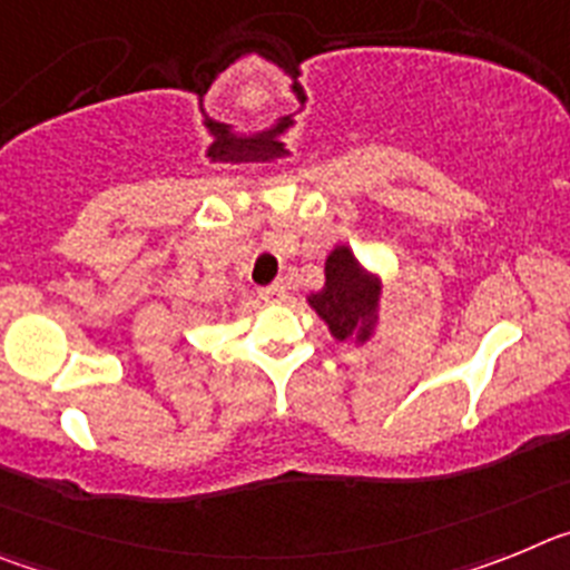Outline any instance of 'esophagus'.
Masks as SVG:
<instances>
[{
	"mask_svg": "<svg viewBox=\"0 0 570 570\" xmlns=\"http://www.w3.org/2000/svg\"><path fill=\"white\" fill-rule=\"evenodd\" d=\"M259 296L265 302H285L288 299V288H285V282H274L268 288H262Z\"/></svg>",
	"mask_w": 570,
	"mask_h": 570,
	"instance_id": "34e87169",
	"label": "esophagus"
}]
</instances>
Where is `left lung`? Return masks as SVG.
I'll list each match as a JSON object with an SVG mask.
<instances>
[{
  "label": "left lung",
  "instance_id": "1",
  "mask_svg": "<svg viewBox=\"0 0 570 570\" xmlns=\"http://www.w3.org/2000/svg\"><path fill=\"white\" fill-rule=\"evenodd\" d=\"M336 342L365 345L382 316V274L365 268L354 248L340 242L325 259V285L305 296Z\"/></svg>",
  "mask_w": 570,
  "mask_h": 570
}]
</instances>
